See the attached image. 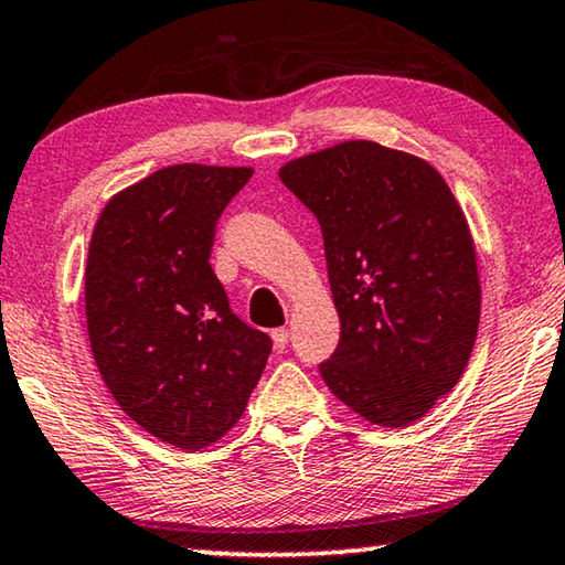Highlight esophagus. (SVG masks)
<instances>
[{
  "label": "esophagus",
  "mask_w": 565,
  "mask_h": 565,
  "mask_svg": "<svg viewBox=\"0 0 565 565\" xmlns=\"http://www.w3.org/2000/svg\"><path fill=\"white\" fill-rule=\"evenodd\" d=\"M271 339H274V349L276 351H286V347H289V329H274L271 331Z\"/></svg>",
  "instance_id": "obj_1"
}]
</instances>
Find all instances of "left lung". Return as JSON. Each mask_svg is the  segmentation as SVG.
Here are the masks:
<instances>
[{
	"mask_svg": "<svg viewBox=\"0 0 565 565\" xmlns=\"http://www.w3.org/2000/svg\"><path fill=\"white\" fill-rule=\"evenodd\" d=\"M279 179L327 252L341 339L321 379L371 424H414L463 376L481 319L461 206L428 161L363 139L294 159Z\"/></svg>",
	"mask_w": 565,
	"mask_h": 565,
	"instance_id": "left-lung-1",
	"label": "left lung"
}]
</instances>
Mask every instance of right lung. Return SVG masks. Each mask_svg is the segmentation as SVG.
I'll return each instance as SVG.
<instances>
[{
    "instance_id": "1",
    "label": "right lung",
    "mask_w": 565,
    "mask_h": 565,
    "mask_svg": "<svg viewBox=\"0 0 565 565\" xmlns=\"http://www.w3.org/2000/svg\"><path fill=\"white\" fill-rule=\"evenodd\" d=\"M246 167L174 164L109 199L84 301L92 353L124 414L181 451L222 438L262 379L271 339L228 306L209 264Z\"/></svg>"
}]
</instances>
